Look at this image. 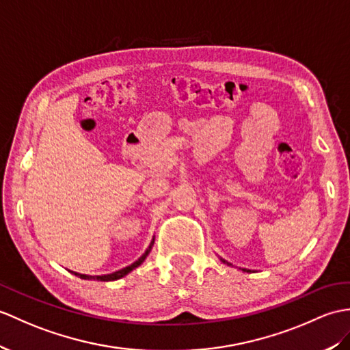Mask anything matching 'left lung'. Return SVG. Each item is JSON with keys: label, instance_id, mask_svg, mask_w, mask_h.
Wrapping results in <instances>:
<instances>
[{"label": "left lung", "instance_id": "1", "mask_svg": "<svg viewBox=\"0 0 350 350\" xmlns=\"http://www.w3.org/2000/svg\"><path fill=\"white\" fill-rule=\"evenodd\" d=\"M224 262H225V261H224Z\"/></svg>", "mask_w": 350, "mask_h": 350}]
</instances>
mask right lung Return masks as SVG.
I'll return each mask as SVG.
<instances>
[{"label": "right lung", "instance_id": "1", "mask_svg": "<svg viewBox=\"0 0 350 350\" xmlns=\"http://www.w3.org/2000/svg\"><path fill=\"white\" fill-rule=\"evenodd\" d=\"M153 241H155V240H152L150 246L148 247V250L144 252L142 258H138V261H135L134 264L128 265V267H125V268H122V270H119V271H115V273H111V274H105V275H86V274H79V273H75V274H76V275H79L80 279H85V280H100V282L118 280V279H120V278H124V275H126L129 271H133L134 268H137L138 265H140V264L144 261L146 256L149 255V252H150V249H152V246H153Z\"/></svg>", "mask_w": 350, "mask_h": 350}]
</instances>
